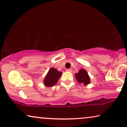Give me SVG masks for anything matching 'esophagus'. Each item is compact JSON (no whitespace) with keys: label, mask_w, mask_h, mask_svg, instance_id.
<instances>
[{"label":"esophagus","mask_w":127,"mask_h":127,"mask_svg":"<svg viewBox=\"0 0 127 127\" xmlns=\"http://www.w3.org/2000/svg\"><path fill=\"white\" fill-rule=\"evenodd\" d=\"M66 71H68V72H71V71H72V69L71 68H68V69H66Z\"/></svg>","instance_id":"34e87169"}]
</instances>
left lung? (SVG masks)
Returning a JSON list of instances; mask_svg holds the SVG:
<instances>
[{
    "instance_id": "1",
    "label": "left lung",
    "mask_w": 127,
    "mask_h": 127,
    "mask_svg": "<svg viewBox=\"0 0 127 127\" xmlns=\"http://www.w3.org/2000/svg\"><path fill=\"white\" fill-rule=\"evenodd\" d=\"M75 77L79 83H83L84 85H87L90 83V78L85 69H80L79 72L76 73Z\"/></svg>"
}]
</instances>
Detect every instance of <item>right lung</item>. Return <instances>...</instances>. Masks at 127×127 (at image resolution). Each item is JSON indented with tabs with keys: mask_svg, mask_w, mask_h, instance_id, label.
<instances>
[{
	"mask_svg": "<svg viewBox=\"0 0 127 127\" xmlns=\"http://www.w3.org/2000/svg\"><path fill=\"white\" fill-rule=\"evenodd\" d=\"M62 75V72L58 71L56 68H51L44 78V85L46 87H52L55 85Z\"/></svg>",
	"mask_w": 127,
	"mask_h": 127,
	"instance_id": "obj_1",
	"label": "right lung"
}]
</instances>
